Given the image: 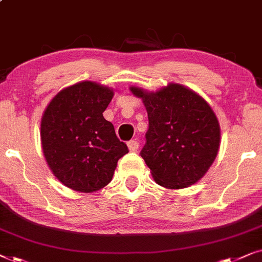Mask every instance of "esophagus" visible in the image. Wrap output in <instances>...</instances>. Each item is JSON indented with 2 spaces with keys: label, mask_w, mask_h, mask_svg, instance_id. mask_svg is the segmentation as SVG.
<instances>
[{
  "label": "esophagus",
  "mask_w": 262,
  "mask_h": 262,
  "mask_svg": "<svg viewBox=\"0 0 262 262\" xmlns=\"http://www.w3.org/2000/svg\"><path fill=\"white\" fill-rule=\"evenodd\" d=\"M128 148H129V151L135 152L139 148V142L137 140H130L128 142Z\"/></svg>",
  "instance_id": "34e87169"
}]
</instances>
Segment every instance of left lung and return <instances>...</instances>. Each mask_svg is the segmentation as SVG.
Here are the masks:
<instances>
[{"label":"left lung","instance_id":"1","mask_svg":"<svg viewBox=\"0 0 262 262\" xmlns=\"http://www.w3.org/2000/svg\"><path fill=\"white\" fill-rule=\"evenodd\" d=\"M148 115L140 156L162 187L181 189L198 182L214 162L221 140L218 120L206 100L182 85L156 93L138 87Z\"/></svg>","mask_w":262,"mask_h":262}]
</instances>
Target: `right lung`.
<instances>
[{"label": "right lung", "instance_id": "add662e5", "mask_svg": "<svg viewBox=\"0 0 262 262\" xmlns=\"http://www.w3.org/2000/svg\"><path fill=\"white\" fill-rule=\"evenodd\" d=\"M109 87L82 81L62 90L41 118V147L54 175L72 189L91 193L113 180L128 147L103 113L113 99Z\"/></svg>", "mask_w": 262, "mask_h": 262}]
</instances>
